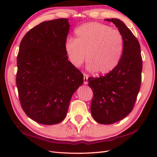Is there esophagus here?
Instances as JSON below:
<instances>
[{
    "label": "esophagus",
    "instance_id": "1",
    "mask_svg": "<svg viewBox=\"0 0 157 157\" xmlns=\"http://www.w3.org/2000/svg\"><path fill=\"white\" fill-rule=\"evenodd\" d=\"M84 84H87L88 83V75L84 73Z\"/></svg>",
    "mask_w": 157,
    "mask_h": 157
}]
</instances>
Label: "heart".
I'll return each mask as SVG.
<instances>
[{
  "mask_svg": "<svg viewBox=\"0 0 157 157\" xmlns=\"http://www.w3.org/2000/svg\"><path fill=\"white\" fill-rule=\"evenodd\" d=\"M75 36L66 42L65 49L76 67L82 65L86 56V68L90 71L107 73L117 66L124 46L123 34L118 29L102 23L90 22L76 28Z\"/></svg>",
  "mask_w": 157,
  "mask_h": 157,
  "instance_id": "1",
  "label": "heart"
}]
</instances>
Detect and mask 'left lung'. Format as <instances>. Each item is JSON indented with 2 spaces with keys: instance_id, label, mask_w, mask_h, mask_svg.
<instances>
[{
  "instance_id": "1",
  "label": "left lung",
  "mask_w": 157,
  "mask_h": 157,
  "mask_svg": "<svg viewBox=\"0 0 157 157\" xmlns=\"http://www.w3.org/2000/svg\"><path fill=\"white\" fill-rule=\"evenodd\" d=\"M105 20L114 23L124 39L117 66L105 76L88 78V86L94 93L91 114L96 122L109 125L132 111L140 88L142 60L138 40L125 23L118 19Z\"/></svg>"
}]
</instances>
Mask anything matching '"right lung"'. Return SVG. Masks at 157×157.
<instances>
[{
  "label": "right lung",
  "instance_id": "obj_1",
  "mask_svg": "<svg viewBox=\"0 0 157 157\" xmlns=\"http://www.w3.org/2000/svg\"><path fill=\"white\" fill-rule=\"evenodd\" d=\"M68 20L40 23L20 43L16 78L20 102L25 114L40 124L61 122L73 93L84 82L65 52Z\"/></svg>",
  "mask_w": 157,
  "mask_h": 157
}]
</instances>
